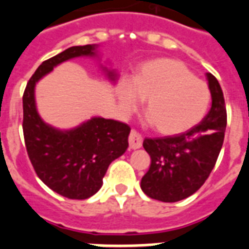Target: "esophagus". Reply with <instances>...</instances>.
<instances>
[{
    "label": "esophagus",
    "instance_id": "esophagus-1",
    "mask_svg": "<svg viewBox=\"0 0 249 249\" xmlns=\"http://www.w3.org/2000/svg\"><path fill=\"white\" fill-rule=\"evenodd\" d=\"M128 142L131 149H140L142 146V136L137 132L136 129H132L128 136Z\"/></svg>",
    "mask_w": 249,
    "mask_h": 249
}]
</instances>
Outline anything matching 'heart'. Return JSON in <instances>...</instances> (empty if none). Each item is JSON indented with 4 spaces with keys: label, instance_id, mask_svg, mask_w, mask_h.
<instances>
[{
    "label": "heart",
    "instance_id": "b5f03b06",
    "mask_svg": "<svg viewBox=\"0 0 249 249\" xmlns=\"http://www.w3.org/2000/svg\"><path fill=\"white\" fill-rule=\"evenodd\" d=\"M120 99L127 110L137 109L141 100H146L145 116L154 128L163 135H178L202 121L211 92L184 63L165 58L142 66L133 85L123 83Z\"/></svg>",
    "mask_w": 249,
    "mask_h": 249
}]
</instances>
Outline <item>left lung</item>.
<instances>
[{
    "label": "left lung",
    "mask_w": 249,
    "mask_h": 249,
    "mask_svg": "<svg viewBox=\"0 0 249 249\" xmlns=\"http://www.w3.org/2000/svg\"><path fill=\"white\" fill-rule=\"evenodd\" d=\"M213 104L200 124L176 136L143 140L151 164L141 190L154 200L177 202L194 195L216 164L227 128V108L216 77L207 73Z\"/></svg>",
    "instance_id": "left-lung-1"
}]
</instances>
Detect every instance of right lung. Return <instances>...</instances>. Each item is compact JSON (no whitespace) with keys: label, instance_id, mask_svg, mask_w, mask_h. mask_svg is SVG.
I'll return each mask as SVG.
<instances>
[{"label":"right lung","instance_id":"right-lung-1","mask_svg":"<svg viewBox=\"0 0 249 249\" xmlns=\"http://www.w3.org/2000/svg\"><path fill=\"white\" fill-rule=\"evenodd\" d=\"M95 46L67 48L39 66L22 95V132L28 157L43 183L71 200L96 194L113 160L128 147V124L114 120L91 118L71 131H58L43 122L36 108L34 88L39 79L63 61L94 55ZM110 77L114 73L109 72Z\"/></svg>","mask_w":249,"mask_h":249}]
</instances>
